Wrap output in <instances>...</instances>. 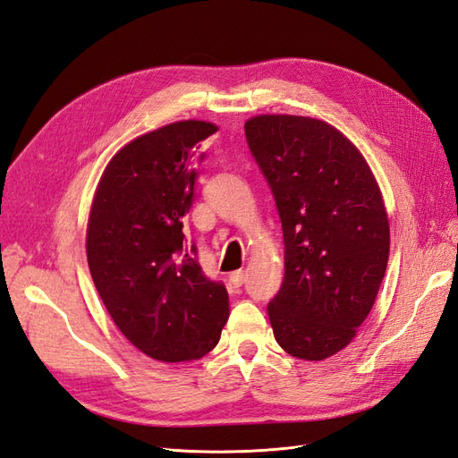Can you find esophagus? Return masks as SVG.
Listing matches in <instances>:
<instances>
[{"label":"esophagus","mask_w":458,"mask_h":458,"mask_svg":"<svg viewBox=\"0 0 458 458\" xmlns=\"http://www.w3.org/2000/svg\"><path fill=\"white\" fill-rule=\"evenodd\" d=\"M244 279H246V275H244V271H242V269L231 273V283H233V286H237V288H239V286H242Z\"/></svg>","instance_id":"1"}]
</instances>
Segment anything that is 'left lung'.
Wrapping results in <instances>:
<instances>
[{"mask_svg":"<svg viewBox=\"0 0 458 458\" xmlns=\"http://www.w3.org/2000/svg\"><path fill=\"white\" fill-rule=\"evenodd\" d=\"M244 133L283 224L284 279L267 306L275 340L323 361L355 338L384 279L390 224L378 183L323 120L261 114Z\"/></svg>","mask_w":458,"mask_h":458,"instance_id":"8db88e82","label":"left lung"}]
</instances>
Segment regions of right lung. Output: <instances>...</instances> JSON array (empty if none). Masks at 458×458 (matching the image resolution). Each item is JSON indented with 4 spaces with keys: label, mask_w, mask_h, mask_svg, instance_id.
<instances>
[{
    "label": "right lung",
    "mask_w": 458,
    "mask_h": 458,
    "mask_svg": "<svg viewBox=\"0 0 458 458\" xmlns=\"http://www.w3.org/2000/svg\"><path fill=\"white\" fill-rule=\"evenodd\" d=\"M216 131L183 120L137 137L108 162L91 204L86 252L97 293L122 335L164 363L212 352L229 317L224 283L208 279L183 234Z\"/></svg>",
    "instance_id": "right-lung-1"
}]
</instances>
